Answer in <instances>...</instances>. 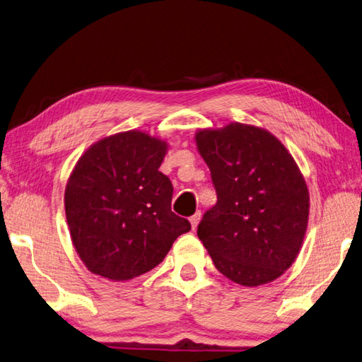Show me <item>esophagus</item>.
<instances>
[{"mask_svg": "<svg viewBox=\"0 0 362 362\" xmlns=\"http://www.w3.org/2000/svg\"><path fill=\"white\" fill-rule=\"evenodd\" d=\"M199 220H201V212H196L194 215H192V216H189V223H192V226H193V229H196V226H198V223H199Z\"/></svg>", "mask_w": 362, "mask_h": 362, "instance_id": "esophagus-1", "label": "esophagus"}]
</instances>
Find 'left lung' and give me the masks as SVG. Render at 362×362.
<instances>
[{
	"label": "left lung",
	"instance_id": "obj_1",
	"mask_svg": "<svg viewBox=\"0 0 362 362\" xmlns=\"http://www.w3.org/2000/svg\"><path fill=\"white\" fill-rule=\"evenodd\" d=\"M196 144L216 192L198 226L215 267L244 286L280 277L307 229L308 189L298 164L277 137L250 124L202 129Z\"/></svg>",
	"mask_w": 362,
	"mask_h": 362
}]
</instances>
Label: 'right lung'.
Here are the masks:
<instances>
[{"instance_id":"1","label":"right lung","mask_w":362,"mask_h":362,"mask_svg":"<svg viewBox=\"0 0 362 362\" xmlns=\"http://www.w3.org/2000/svg\"><path fill=\"white\" fill-rule=\"evenodd\" d=\"M166 142L127 131L93 144L68 180L64 209L90 272L129 280L158 266L192 225L170 210L173 183L160 173Z\"/></svg>"}]
</instances>
